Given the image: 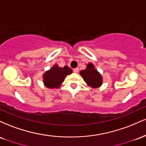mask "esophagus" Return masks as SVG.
Segmentation results:
<instances>
[{
	"mask_svg": "<svg viewBox=\"0 0 146 146\" xmlns=\"http://www.w3.org/2000/svg\"><path fill=\"white\" fill-rule=\"evenodd\" d=\"M73 72H74V73H78V72H79V68H74V69H73Z\"/></svg>",
	"mask_w": 146,
	"mask_h": 146,
	"instance_id": "esophagus-1",
	"label": "esophagus"
}]
</instances>
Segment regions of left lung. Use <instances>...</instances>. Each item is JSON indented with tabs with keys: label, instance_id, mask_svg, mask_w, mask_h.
<instances>
[{
	"label": "left lung",
	"instance_id": "left-lung-1",
	"mask_svg": "<svg viewBox=\"0 0 146 146\" xmlns=\"http://www.w3.org/2000/svg\"><path fill=\"white\" fill-rule=\"evenodd\" d=\"M80 73L88 86L96 88L102 85L103 78L102 75L96 70L93 63H88L86 65V68L80 71Z\"/></svg>",
	"mask_w": 146,
	"mask_h": 146
}]
</instances>
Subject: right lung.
Listing matches in <instances>:
<instances>
[{"label": "right lung", "instance_id": "obj_1", "mask_svg": "<svg viewBox=\"0 0 146 146\" xmlns=\"http://www.w3.org/2000/svg\"><path fill=\"white\" fill-rule=\"evenodd\" d=\"M72 72V69L68 66L62 68L55 64L43 74V83L48 88H58L64 81L66 75L71 74Z\"/></svg>", "mask_w": 146, "mask_h": 146}]
</instances>
